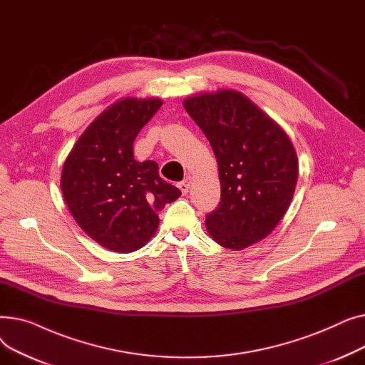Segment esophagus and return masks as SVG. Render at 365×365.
Listing matches in <instances>:
<instances>
[{
  "mask_svg": "<svg viewBox=\"0 0 365 365\" xmlns=\"http://www.w3.org/2000/svg\"><path fill=\"white\" fill-rule=\"evenodd\" d=\"M179 189L182 190V194H187L189 192V187H190V178H186L185 180H182V182H179Z\"/></svg>",
  "mask_w": 365,
  "mask_h": 365,
  "instance_id": "1",
  "label": "esophagus"
}]
</instances>
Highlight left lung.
<instances>
[{"label":"left lung","instance_id":"obj_1","mask_svg":"<svg viewBox=\"0 0 365 365\" xmlns=\"http://www.w3.org/2000/svg\"><path fill=\"white\" fill-rule=\"evenodd\" d=\"M217 160L220 202L207 231L229 250L269 235L293 200L297 155L285 131L237 90L202 93L183 102Z\"/></svg>","mask_w":365,"mask_h":365}]
</instances>
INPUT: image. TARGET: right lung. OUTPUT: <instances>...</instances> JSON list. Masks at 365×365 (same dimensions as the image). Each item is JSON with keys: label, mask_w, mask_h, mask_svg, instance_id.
Segmentation results:
<instances>
[{"label": "right lung", "mask_w": 365, "mask_h": 365, "mask_svg": "<svg viewBox=\"0 0 365 365\" xmlns=\"http://www.w3.org/2000/svg\"><path fill=\"white\" fill-rule=\"evenodd\" d=\"M161 105L134 98L113 103L86 128L63 164L61 187L72 217L108 250H139L158 229L157 213L182 195L160 178L155 161L134 160L133 142Z\"/></svg>", "instance_id": "1"}]
</instances>
